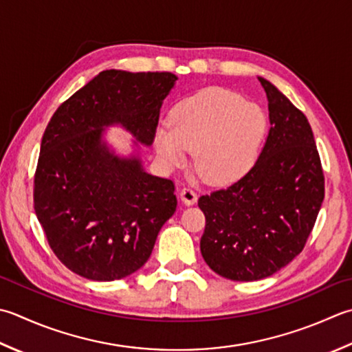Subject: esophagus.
<instances>
[{
	"label": "esophagus",
	"instance_id": "obj_1",
	"mask_svg": "<svg viewBox=\"0 0 352 352\" xmlns=\"http://www.w3.org/2000/svg\"><path fill=\"white\" fill-rule=\"evenodd\" d=\"M180 198H182V201H183L186 206H192V204L197 203V194H195V192L192 190L190 188L182 189Z\"/></svg>",
	"mask_w": 352,
	"mask_h": 352
}]
</instances>
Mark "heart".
<instances>
[{
	"label": "heart",
	"mask_w": 352,
	"mask_h": 352,
	"mask_svg": "<svg viewBox=\"0 0 352 352\" xmlns=\"http://www.w3.org/2000/svg\"><path fill=\"white\" fill-rule=\"evenodd\" d=\"M268 129L264 109L229 89L209 87L178 102L169 126L154 135L157 157L174 169L194 151L197 174L209 184L243 178L259 155Z\"/></svg>",
	"instance_id": "obj_1"
}]
</instances>
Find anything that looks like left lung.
Returning <instances> with one entry per match:
<instances>
[{"label":"left lung","mask_w":352,"mask_h":352,"mask_svg":"<svg viewBox=\"0 0 352 352\" xmlns=\"http://www.w3.org/2000/svg\"><path fill=\"white\" fill-rule=\"evenodd\" d=\"M258 79L270 119L264 148L241 180L198 199L206 217L199 241L206 264L219 276L241 282L272 276L298 256L325 197L305 114L272 82Z\"/></svg>","instance_id":"8db88e82"}]
</instances>
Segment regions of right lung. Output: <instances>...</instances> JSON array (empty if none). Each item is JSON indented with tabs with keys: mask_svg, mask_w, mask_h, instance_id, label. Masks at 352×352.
Masks as SVG:
<instances>
[{
	"mask_svg": "<svg viewBox=\"0 0 352 352\" xmlns=\"http://www.w3.org/2000/svg\"><path fill=\"white\" fill-rule=\"evenodd\" d=\"M177 79L105 70L48 122L34 174V212L58 259L82 278L108 282L139 270L174 215V183L148 174L140 149L153 144ZM109 126L135 137L129 156L107 143Z\"/></svg>",
	"mask_w": 352,
	"mask_h": 352,
	"instance_id": "1",
	"label": "right lung"
}]
</instances>
